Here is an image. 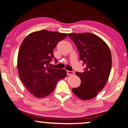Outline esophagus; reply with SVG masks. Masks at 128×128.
<instances>
[{
  "instance_id": "34e87169",
  "label": "esophagus",
  "mask_w": 128,
  "mask_h": 128,
  "mask_svg": "<svg viewBox=\"0 0 128 128\" xmlns=\"http://www.w3.org/2000/svg\"><path fill=\"white\" fill-rule=\"evenodd\" d=\"M67 75H73L74 74V72H72V71H69V70H67Z\"/></svg>"
}]
</instances>
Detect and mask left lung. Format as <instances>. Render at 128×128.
Returning <instances> with one entry per match:
<instances>
[{
  "label": "left lung",
  "mask_w": 128,
  "mask_h": 128,
  "mask_svg": "<svg viewBox=\"0 0 128 128\" xmlns=\"http://www.w3.org/2000/svg\"><path fill=\"white\" fill-rule=\"evenodd\" d=\"M86 66L84 72H76L80 77V86L73 88V93L81 99L90 100L103 88L109 78L112 68L111 52L108 45L100 37L86 32L68 34Z\"/></svg>",
  "instance_id": "left-lung-1"
}]
</instances>
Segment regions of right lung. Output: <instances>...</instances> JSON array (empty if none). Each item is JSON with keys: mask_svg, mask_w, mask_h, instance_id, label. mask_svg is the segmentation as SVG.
Returning <instances> with one entry per match:
<instances>
[{"mask_svg": "<svg viewBox=\"0 0 128 128\" xmlns=\"http://www.w3.org/2000/svg\"><path fill=\"white\" fill-rule=\"evenodd\" d=\"M67 34L46 30L32 32L21 44L18 56V70L20 80L28 91L38 98L52 93L56 83L67 75L64 69L49 66L53 50Z\"/></svg>", "mask_w": 128, "mask_h": 128, "instance_id": "add662e5", "label": "right lung"}]
</instances>
